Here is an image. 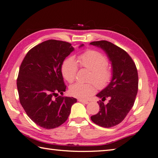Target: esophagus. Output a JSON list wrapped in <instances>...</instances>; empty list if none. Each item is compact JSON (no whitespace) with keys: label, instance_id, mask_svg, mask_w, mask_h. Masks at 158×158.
Listing matches in <instances>:
<instances>
[{"label":"esophagus","instance_id":"1","mask_svg":"<svg viewBox=\"0 0 158 158\" xmlns=\"http://www.w3.org/2000/svg\"><path fill=\"white\" fill-rule=\"evenodd\" d=\"M78 101L79 102H81V103H83V104H88V101H85V100H83V99H79Z\"/></svg>","mask_w":158,"mask_h":158}]
</instances>
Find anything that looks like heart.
Listing matches in <instances>:
<instances>
[{
  "mask_svg": "<svg viewBox=\"0 0 158 158\" xmlns=\"http://www.w3.org/2000/svg\"><path fill=\"white\" fill-rule=\"evenodd\" d=\"M77 61L81 66L92 72L90 81H94L98 88H104L110 83L112 79V70L109 68L108 60L104 54L96 50H87L80 54ZM73 57L64 60L61 65V73L68 82L72 83L76 78L78 70V64ZM96 90L94 84L75 83L69 88V93L72 96L79 99H86L94 93Z\"/></svg>",
  "mask_w": 158,
  "mask_h": 158,
  "instance_id": "obj_1",
  "label": "heart"
}]
</instances>
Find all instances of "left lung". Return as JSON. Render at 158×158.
I'll list each match as a JSON object with an SVG mask.
<instances>
[{
  "mask_svg": "<svg viewBox=\"0 0 158 158\" xmlns=\"http://www.w3.org/2000/svg\"><path fill=\"white\" fill-rule=\"evenodd\" d=\"M90 44L100 48L107 54L113 74L109 84L96 95L102 99L98 102L99 111L90 119L100 127L110 128L121 123L133 106L138 90V74L133 59L122 48L107 41ZM106 98L109 101L104 105L102 102Z\"/></svg>",
  "mask_w": 158,
  "mask_h": 158,
  "instance_id": "left-lung-1",
  "label": "left lung"
}]
</instances>
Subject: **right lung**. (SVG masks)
Listing matches in <instances>:
<instances>
[{
  "instance_id": "right-lung-1",
  "label": "right lung",
  "mask_w": 158,
  "mask_h": 158,
  "mask_svg": "<svg viewBox=\"0 0 158 158\" xmlns=\"http://www.w3.org/2000/svg\"><path fill=\"white\" fill-rule=\"evenodd\" d=\"M74 50L69 43L48 40L31 48L20 66L16 83L20 103L27 116L42 128L64 124L77 102L74 97L58 96L66 88L62 64Z\"/></svg>"
}]
</instances>
